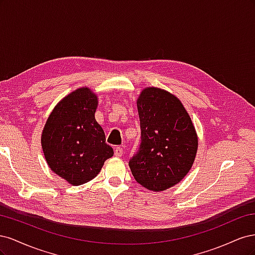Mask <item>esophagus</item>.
Instances as JSON below:
<instances>
[{"mask_svg":"<svg viewBox=\"0 0 255 255\" xmlns=\"http://www.w3.org/2000/svg\"><path fill=\"white\" fill-rule=\"evenodd\" d=\"M122 154H123L122 148H120V146H116V148H115V156L116 157H121Z\"/></svg>","mask_w":255,"mask_h":255,"instance_id":"esophagus-1","label":"esophagus"}]
</instances>
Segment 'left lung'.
<instances>
[{"instance_id":"left-lung-1","label":"left lung","mask_w":255,"mask_h":255,"mask_svg":"<svg viewBox=\"0 0 255 255\" xmlns=\"http://www.w3.org/2000/svg\"><path fill=\"white\" fill-rule=\"evenodd\" d=\"M141 139L128 166L143 187L161 191L179 183L194 164L198 137L188 113L168 91L148 87L137 100Z\"/></svg>"}]
</instances>
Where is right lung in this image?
<instances>
[{
  "label": "right lung",
  "mask_w": 255,
  "mask_h": 255,
  "mask_svg": "<svg viewBox=\"0 0 255 255\" xmlns=\"http://www.w3.org/2000/svg\"><path fill=\"white\" fill-rule=\"evenodd\" d=\"M97 106L98 98L89 88L76 89L54 107L42 130L41 145L51 170L75 186L96 177L114 155L96 121Z\"/></svg>",
  "instance_id": "1"
}]
</instances>
